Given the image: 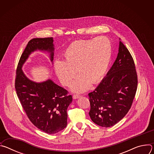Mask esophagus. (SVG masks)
Listing matches in <instances>:
<instances>
[{
  "label": "esophagus",
  "mask_w": 154,
  "mask_h": 154,
  "mask_svg": "<svg viewBox=\"0 0 154 154\" xmlns=\"http://www.w3.org/2000/svg\"><path fill=\"white\" fill-rule=\"evenodd\" d=\"M81 97V96H80V95H78V94H74V96H73V99H79V98H80Z\"/></svg>",
  "instance_id": "34e87169"
}]
</instances>
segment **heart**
<instances>
[{
  "label": "heart",
  "mask_w": 154,
  "mask_h": 154,
  "mask_svg": "<svg viewBox=\"0 0 154 154\" xmlns=\"http://www.w3.org/2000/svg\"><path fill=\"white\" fill-rule=\"evenodd\" d=\"M111 43L105 37L72 42L65 49L63 61L55 62L54 69L60 82L69 86L76 76L79 77L71 86L72 91L81 93L96 84L105 75L111 61Z\"/></svg>",
  "instance_id": "1"
}]
</instances>
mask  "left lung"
<instances>
[{
  "instance_id": "8db88e82",
  "label": "left lung",
  "mask_w": 154,
  "mask_h": 154,
  "mask_svg": "<svg viewBox=\"0 0 154 154\" xmlns=\"http://www.w3.org/2000/svg\"><path fill=\"white\" fill-rule=\"evenodd\" d=\"M117 58L112 67L94 91L88 94L91 120L97 125L109 127L128 113L138 85L134 59L119 38Z\"/></svg>"
}]
</instances>
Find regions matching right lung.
I'll return each mask as SVG.
<instances>
[{
    "label": "right lung",
    "mask_w": 154,
    "mask_h": 154,
    "mask_svg": "<svg viewBox=\"0 0 154 154\" xmlns=\"http://www.w3.org/2000/svg\"><path fill=\"white\" fill-rule=\"evenodd\" d=\"M53 38L31 39L18 63L15 80L17 97L30 121L39 129L49 134H54L67 125V109L72 101L68 91L51 79L36 82L24 74L23 66L29 56L40 51L49 54L53 63L54 56Z\"/></svg>",
    "instance_id": "right-lung-1"
}]
</instances>
